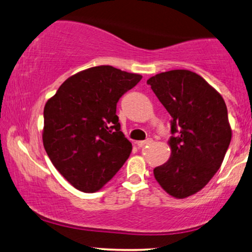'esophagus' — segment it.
<instances>
[{
	"label": "esophagus",
	"instance_id": "1",
	"mask_svg": "<svg viewBox=\"0 0 252 252\" xmlns=\"http://www.w3.org/2000/svg\"><path fill=\"white\" fill-rule=\"evenodd\" d=\"M152 141H153V139H152V138H148V139H146V140H141V141H138L137 143V145L139 147H143V146H145V145H148V144H151Z\"/></svg>",
	"mask_w": 252,
	"mask_h": 252
}]
</instances>
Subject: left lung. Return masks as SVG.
I'll use <instances>...</instances> for the list:
<instances>
[{"label": "left lung", "instance_id": "left-lung-1", "mask_svg": "<svg viewBox=\"0 0 252 252\" xmlns=\"http://www.w3.org/2000/svg\"><path fill=\"white\" fill-rule=\"evenodd\" d=\"M171 115L168 162L154 169L166 193L184 198L201 190L220 168L232 139L224 99L203 77L173 69L147 80Z\"/></svg>", "mask_w": 252, "mask_h": 252}]
</instances>
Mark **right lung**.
<instances>
[{
  "label": "right lung",
  "mask_w": 252,
  "mask_h": 252,
  "mask_svg": "<svg viewBox=\"0 0 252 252\" xmlns=\"http://www.w3.org/2000/svg\"><path fill=\"white\" fill-rule=\"evenodd\" d=\"M141 77L113 66L91 67L68 77L45 104V152L81 192H97L129 158L132 145L121 131L116 105Z\"/></svg>",
  "instance_id": "right-lung-1"
}]
</instances>
